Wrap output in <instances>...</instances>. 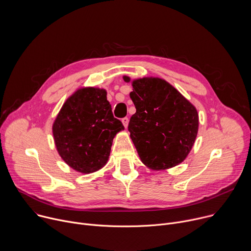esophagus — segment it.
<instances>
[{
	"label": "esophagus",
	"mask_w": 251,
	"mask_h": 251,
	"mask_svg": "<svg viewBox=\"0 0 251 251\" xmlns=\"http://www.w3.org/2000/svg\"><path fill=\"white\" fill-rule=\"evenodd\" d=\"M122 123H123V125H124V127L125 128H127V126H128V123H129V119L127 118V117H124V118H122Z\"/></svg>",
	"instance_id": "1"
}]
</instances>
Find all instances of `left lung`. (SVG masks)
Masks as SVG:
<instances>
[{
	"label": "left lung",
	"mask_w": 251,
	"mask_h": 251,
	"mask_svg": "<svg viewBox=\"0 0 251 251\" xmlns=\"http://www.w3.org/2000/svg\"><path fill=\"white\" fill-rule=\"evenodd\" d=\"M126 82L130 77H123ZM130 97L136 113L128 130L141 161L153 170L182 163L195 143L199 129L196 107L166 80L136 79Z\"/></svg>",
	"instance_id": "1"
}]
</instances>
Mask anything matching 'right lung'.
<instances>
[{
	"label": "right lung",
	"instance_id": "1",
	"mask_svg": "<svg viewBox=\"0 0 251 251\" xmlns=\"http://www.w3.org/2000/svg\"><path fill=\"white\" fill-rule=\"evenodd\" d=\"M106 94L100 88L78 89L65 101L52 125L59 156L82 174L98 171L107 163L113 138L124 129L113 116Z\"/></svg>",
	"mask_w": 251,
	"mask_h": 251
}]
</instances>
